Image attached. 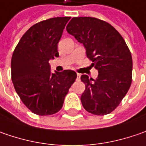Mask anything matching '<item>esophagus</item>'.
Returning a JSON list of instances; mask_svg holds the SVG:
<instances>
[{
	"label": "esophagus",
	"mask_w": 146,
	"mask_h": 146,
	"mask_svg": "<svg viewBox=\"0 0 146 146\" xmlns=\"http://www.w3.org/2000/svg\"><path fill=\"white\" fill-rule=\"evenodd\" d=\"M80 78H81V75H80L79 73H78V74H77V80L79 81Z\"/></svg>",
	"instance_id": "1"
}]
</instances>
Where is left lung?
I'll return each instance as SVG.
<instances>
[{
  "instance_id": "1",
  "label": "left lung",
  "mask_w": 146,
  "mask_h": 146,
  "mask_svg": "<svg viewBox=\"0 0 146 146\" xmlns=\"http://www.w3.org/2000/svg\"><path fill=\"white\" fill-rule=\"evenodd\" d=\"M67 32L82 43L92 66L98 70L96 79L81 76L86 89L81 101L86 110L105 115L117 107L131 83L132 58L120 33L105 21L92 17H74Z\"/></svg>"
}]
</instances>
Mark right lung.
Masks as SVG:
<instances>
[{
	"label": "right lung",
	"mask_w": 146,
	"mask_h": 146,
	"mask_svg": "<svg viewBox=\"0 0 146 146\" xmlns=\"http://www.w3.org/2000/svg\"><path fill=\"white\" fill-rule=\"evenodd\" d=\"M70 17L37 23L23 34L11 59V77L17 94L33 113L60 111L77 78L73 70L51 73L49 61L59 57L58 43Z\"/></svg>",
	"instance_id": "right-lung-1"
}]
</instances>
